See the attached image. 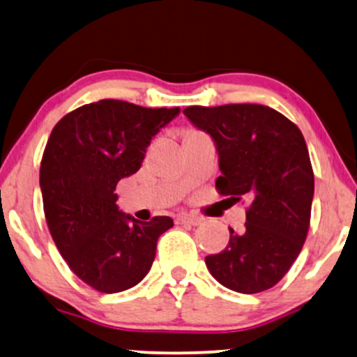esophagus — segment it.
Returning <instances> with one entry per match:
<instances>
[{
  "instance_id": "34e87169",
  "label": "esophagus",
  "mask_w": 357,
  "mask_h": 357,
  "mask_svg": "<svg viewBox=\"0 0 357 357\" xmlns=\"http://www.w3.org/2000/svg\"><path fill=\"white\" fill-rule=\"evenodd\" d=\"M201 222H202V218H199V215H191V214H178V215H176V224L199 225Z\"/></svg>"
}]
</instances>
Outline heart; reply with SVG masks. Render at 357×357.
Returning <instances> with one entry per match:
<instances>
[{
  "mask_svg": "<svg viewBox=\"0 0 357 357\" xmlns=\"http://www.w3.org/2000/svg\"><path fill=\"white\" fill-rule=\"evenodd\" d=\"M191 132H192V130H191Z\"/></svg>",
  "mask_w": 357,
  "mask_h": 357,
  "instance_id": "1",
  "label": "heart"
}]
</instances>
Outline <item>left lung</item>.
<instances>
[{
  "label": "left lung",
  "mask_w": 357,
  "mask_h": 357,
  "mask_svg": "<svg viewBox=\"0 0 357 357\" xmlns=\"http://www.w3.org/2000/svg\"><path fill=\"white\" fill-rule=\"evenodd\" d=\"M183 114L215 142L220 196L247 199L242 234L206 257L220 285L260 293L277 285L300 255L310 229L314 174L300 128L280 112L257 103L188 107Z\"/></svg>",
  "instance_id": "1"
}]
</instances>
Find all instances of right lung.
Masks as SVG:
<instances>
[{
	"instance_id": "right-lung-1",
	"label": "right lung",
	"mask_w": 357,
	"mask_h": 357,
	"mask_svg": "<svg viewBox=\"0 0 357 357\" xmlns=\"http://www.w3.org/2000/svg\"><path fill=\"white\" fill-rule=\"evenodd\" d=\"M179 108L105 98L62 116L40 160L49 232L69 268L100 293H119L150 272L168 215L150 222L119 211L116 183L139 169L151 138Z\"/></svg>"
}]
</instances>
